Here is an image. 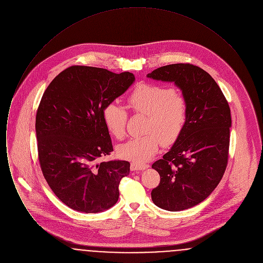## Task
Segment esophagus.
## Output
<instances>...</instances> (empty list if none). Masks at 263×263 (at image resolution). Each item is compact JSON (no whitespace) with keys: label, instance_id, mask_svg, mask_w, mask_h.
I'll return each mask as SVG.
<instances>
[{"label":"esophagus","instance_id":"esophagus-1","mask_svg":"<svg viewBox=\"0 0 263 263\" xmlns=\"http://www.w3.org/2000/svg\"><path fill=\"white\" fill-rule=\"evenodd\" d=\"M148 167H149V164H147V163H136V162L131 163V165H130V168L132 172L144 171V170H147Z\"/></svg>","mask_w":263,"mask_h":263}]
</instances>
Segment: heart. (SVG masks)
<instances>
[{
  "label": "heart",
  "instance_id": "b5f03b06",
  "mask_svg": "<svg viewBox=\"0 0 263 263\" xmlns=\"http://www.w3.org/2000/svg\"><path fill=\"white\" fill-rule=\"evenodd\" d=\"M128 104L135 112L148 115L145 136L131 138L117 147L120 158L145 163L163 146L174 144L185 125L187 104L184 97L170 87L141 84L128 98ZM103 120L109 133L117 139L125 136L127 112L111 102L103 109Z\"/></svg>",
  "mask_w": 263,
  "mask_h": 263
}]
</instances>
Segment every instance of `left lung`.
Masks as SVG:
<instances>
[{
    "mask_svg": "<svg viewBox=\"0 0 263 263\" xmlns=\"http://www.w3.org/2000/svg\"><path fill=\"white\" fill-rule=\"evenodd\" d=\"M147 78L174 83L187 104L185 125L173 147L152 167L161 176L152 200L167 211H181L205 200L225 173L232 127L221 88L206 71L191 64H172Z\"/></svg>",
    "mask_w": 263,
    "mask_h": 263,
    "instance_id": "1",
    "label": "left lung"
}]
</instances>
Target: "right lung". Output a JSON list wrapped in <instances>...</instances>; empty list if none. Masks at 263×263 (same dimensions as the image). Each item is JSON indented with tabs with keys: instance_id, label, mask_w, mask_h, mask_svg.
<instances>
[{
	"instance_id": "1",
	"label": "right lung",
	"mask_w": 263,
	"mask_h": 263,
	"mask_svg": "<svg viewBox=\"0 0 263 263\" xmlns=\"http://www.w3.org/2000/svg\"><path fill=\"white\" fill-rule=\"evenodd\" d=\"M134 82L129 72L72 66L43 93L35 121L39 163L52 191L73 210L103 212L118 200L130 163L98 162L113 151L103 109Z\"/></svg>"
}]
</instances>
